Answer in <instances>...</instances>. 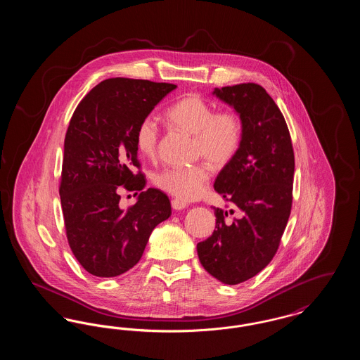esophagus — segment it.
<instances>
[{"label":"esophagus","mask_w":360,"mask_h":360,"mask_svg":"<svg viewBox=\"0 0 360 360\" xmlns=\"http://www.w3.org/2000/svg\"><path fill=\"white\" fill-rule=\"evenodd\" d=\"M172 206L174 210H182V209H185L188 204L186 202H184V201H181V200H176V198H174L172 201Z\"/></svg>","instance_id":"1"}]
</instances>
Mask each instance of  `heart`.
I'll return each instance as SVG.
<instances>
[{
  "mask_svg": "<svg viewBox=\"0 0 360 360\" xmlns=\"http://www.w3.org/2000/svg\"><path fill=\"white\" fill-rule=\"evenodd\" d=\"M167 119L195 140V154L213 167L226 166L239 150L243 127L233 110L216 113L214 108L200 94H188L172 103ZM159 141V124L154 116L139 122L135 135L139 154L154 158ZM156 188L181 201L198 200L209 185L210 170L206 165L190 167H166L154 174Z\"/></svg>",
  "mask_w": 360,
  "mask_h": 360,
  "instance_id": "obj_1",
  "label": "heart"
}]
</instances>
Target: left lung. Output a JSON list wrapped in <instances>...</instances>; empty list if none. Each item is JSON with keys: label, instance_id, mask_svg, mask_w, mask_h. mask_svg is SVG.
Wrapping results in <instances>:
<instances>
[{"label": "left lung", "instance_id": "left-lung-1", "mask_svg": "<svg viewBox=\"0 0 360 360\" xmlns=\"http://www.w3.org/2000/svg\"><path fill=\"white\" fill-rule=\"evenodd\" d=\"M239 115V150L214 181L231 209L214 207L216 229L197 244L202 267L225 285L260 273L274 257L292 201L294 153L290 134L274 100L257 84L213 90ZM238 218L225 221L227 213Z\"/></svg>", "mask_w": 360, "mask_h": 360}]
</instances>
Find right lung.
I'll return each mask as SVG.
<instances>
[{"mask_svg":"<svg viewBox=\"0 0 360 360\" xmlns=\"http://www.w3.org/2000/svg\"><path fill=\"white\" fill-rule=\"evenodd\" d=\"M176 85L110 78L77 106L65 137L60 204L70 248L87 273L124 274L144 252L158 224L172 216L169 197L147 188L137 160V125ZM140 191L121 210L120 190Z\"/></svg>","mask_w":360,"mask_h":360,"instance_id":"obj_1","label":"right lung"}]
</instances>
